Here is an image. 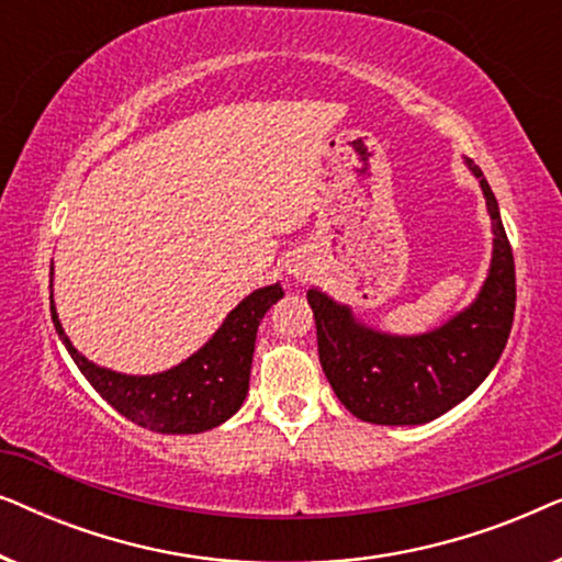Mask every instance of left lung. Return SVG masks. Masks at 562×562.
Listing matches in <instances>:
<instances>
[{"instance_id":"left-lung-1","label":"left lung","mask_w":562,"mask_h":562,"mask_svg":"<svg viewBox=\"0 0 562 562\" xmlns=\"http://www.w3.org/2000/svg\"><path fill=\"white\" fill-rule=\"evenodd\" d=\"M486 196L494 252L471 306L432 333L389 335L363 325L348 304L310 289L319 363L345 409L373 425H425L450 412L494 371L509 340L517 281L509 237L486 176L465 160Z\"/></svg>"}]
</instances>
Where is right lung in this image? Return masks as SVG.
Masks as SVG:
<instances>
[{
	"instance_id": "add662e5",
	"label": "right lung",
	"mask_w": 562,
	"mask_h": 562,
	"mask_svg": "<svg viewBox=\"0 0 562 562\" xmlns=\"http://www.w3.org/2000/svg\"><path fill=\"white\" fill-rule=\"evenodd\" d=\"M281 296V283L256 289L227 314L210 342H204L194 356L153 375L117 373L83 358L60 327L53 291L50 317L68 356L97 389V394L122 417L150 432L196 435L227 422L243 406L250 383L258 325Z\"/></svg>"
}]
</instances>
